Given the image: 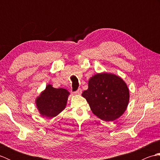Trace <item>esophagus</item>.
<instances>
[{
	"mask_svg": "<svg viewBox=\"0 0 160 160\" xmlns=\"http://www.w3.org/2000/svg\"><path fill=\"white\" fill-rule=\"evenodd\" d=\"M75 93H76V95H80L81 93H82V90H81V89H78L76 92H75Z\"/></svg>",
	"mask_w": 160,
	"mask_h": 160,
	"instance_id": "esophagus-1",
	"label": "esophagus"
}]
</instances>
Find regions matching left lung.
Masks as SVG:
<instances>
[{
    "mask_svg": "<svg viewBox=\"0 0 160 160\" xmlns=\"http://www.w3.org/2000/svg\"><path fill=\"white\" fill-rule=\"evenodd\" d=\"M93 113L111 122L122 116L129 102V90L124 81L113 73H100L91 77L88 89L82 94Z\"/></svg>",
    "mask_w": 160,
    "mask_h": 160,
    "instance_id": "8db88e82",
    "label": "left lung"
}]
</instances>
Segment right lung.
I'll return each mask as SVG.
<instances>
[{"label": "right lung", "instance_id": "1", "mask_svg": "<svg viewBox=\"0 0 160 160\" xmlns=\"http://www.w3.org/2000/svg\"><path fill=\"white\" fill-rule=\"evenodd\" d=\"M69 94L65 89H56L52 84H47L35 102L40 115L49 118L57 116L65 108Z\"/></svg>", "mask_w": 160, "mask_h": 160}]
</instances>
